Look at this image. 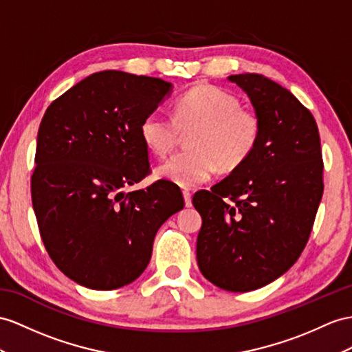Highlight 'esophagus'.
<instances>
[{
	"mask_svg": "<svg viewBox=\"0 0 352 352\" xmlns=\"http://www.w3.org/2000/svg\"><path fill=\"white\" fill-rule=\"evenodd\" d=\"M183 196H184L186 206H192V193L188 190H183Z\"/></svg>",
	"mask_w": 352,
	"mask_h": 352,
	"instance_id": "obj_1",
	"label": "esophagus"
}]
</instances>
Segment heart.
Segmentation results:
<instances>
[{
    "label": "heart",
    "instance_id": "b5f03b06",
    "mask_svg": "<svg viewBox=\"0 0 352 352\" xmlns=\"http://www.w3.org/2000/svg\"><path fill=\"white\" fill-rule=\"evenodd\" d=\"M196 128L188 138L192 150L175 153L157 166L159 178L182 187L202 184L219 168H239L253 155L262 133L256 111L241 107L239 99L217 86H197L174 104V119L160 111L148 113L140 123V137L151 153L165 156L179 131Z\"/></svg>",
    "mask_w": 352,
    "mask_h": 352
}]
</instances>
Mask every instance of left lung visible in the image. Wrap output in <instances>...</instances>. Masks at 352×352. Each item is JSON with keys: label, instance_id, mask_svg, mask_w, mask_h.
<instances>
[{"label": "left lung", "instance_id": "1", "mask_svg": "<svg viewBox=\"0 0 352 352\" xmlns=\"http://www.w3.org/2000/svg\"><path fill=\"white\" fill-rule=\"evenodd\" d=\"M262 122L253 155L211 190L195 193L202 217L196 258L223 290L244 293L285 274L309 239L324 190L317 123L290 90L262 74L229 76Z\"/></svg>", "mask_w": 352, "mask_h": 352}]
</instances>
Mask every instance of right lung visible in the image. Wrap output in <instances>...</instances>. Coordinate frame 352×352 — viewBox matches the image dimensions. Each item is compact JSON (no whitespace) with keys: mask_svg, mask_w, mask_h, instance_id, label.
I'll return each mask as SVG.
<instances>
[{"mask_svg":"<svg viewBox=\"0 0 352 352\" xmlns=\"http://www.w3.org/2000/svg\"><path fill=\"white\" fill-rule=\"evenodd\" d=\"M173 85L99 71L53 101L37 135L31 196L49 256L74 283L116 290L146 270L159 228L183 210L178 186L159 179L124 193L150 173L140 123Z\"/></svg>","mask_w":352,"mask_h":352,"instance_id":"1","label":"right lung"}]
</instances>
